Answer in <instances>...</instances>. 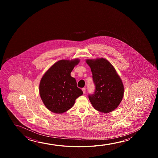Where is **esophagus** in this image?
I'll return each mask as SVG.
<instances>
[{
	"label": "esophagus",
	"instance_id": "34e87169",
	"mask_svg": "<svg viewBox=\"0 0 158 158\" xmlns=\"http://www.w3.org/2000/svg\"><path fill=\"white\" fill-rule=\"evenodd\" d=\"M82 92H83V93H84V94H85V93H86V89H85V87H84V88H82Z\"/></svg>",
	"mask_w": 158,
	"mask_h": 158
}]
</instances>
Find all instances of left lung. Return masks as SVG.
Instances as JSON below:
<instances>
[{
  "mask_svg": "<svg viewBox=\"0 0 158 158\" xmlns=\"http://www.w3.org/2000/svg\"><path fill=\"white\" fill-rule=\"evenodd\" d=\"M91 67L95 91L89 94L91 104L96 110L110 112L119 106L124 92L123 84L114 67L105 59H87Z\"/></svg>",
  "mask_w": 158,
  "mask_h": 158,
  "instance_id": "1",
  "label": "left lung"
}]
</instances>
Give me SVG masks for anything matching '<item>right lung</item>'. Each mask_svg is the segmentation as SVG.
Here are the masks:
<instances>
[{
    "mask_svg": "<svg viewBox=\"0 0 158 158\" xmlns=\"http://www.w3.org/2000/svg\"><path fill=\"white\" fill-rule=\"evenodd\" d=\"M79 62L61 60L48 69L41 78L39 93L48 110L56 113H63L72 108L76 99L83 94L78 88L71 72Z\"/></svg>",
    "mask_w": 158,
    "mask_h": 158,
    "instance_id": "1",
    "label": "right lung"
}]
</instances>
